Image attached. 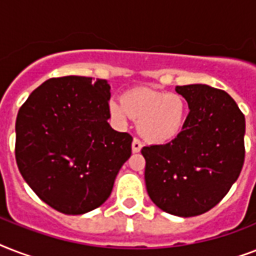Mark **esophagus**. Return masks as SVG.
<instances>
[{"instance_id": "1", "label": "esophagus", "mask_w": 256, "mask_h": 256, "mask_svg": "<svg viewBox=\"0 0 256 256\" xmlns=\"http://www.w3.org/2000/svg\"><path fill=\"white\" fill-rule=\"evenodd\" d=\"M140 148H142V144H140V140H138V138H134V140H132V152H140Z\"/></svg>"}]
</instances>
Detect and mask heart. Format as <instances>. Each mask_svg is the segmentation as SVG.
Masks as SVG:
<instances>
[{"label": "heart", "mask_w": 256, "mask_h": 256, "mask_svg": "<svg viewBox=\"0 0 256 256\" xmlns=\"http://www.w3.org/2000/svg\"><path fill=\"white\" fill-rule=\"evenodd\" d=\"M108 112L120 126L128 118L138 120V132L154 144H168L180 134L187 116L184 98L174 92L136 88L128 90L120 100L108 104Z\"/></svg>", "instance_id": "1"}]
</instances>
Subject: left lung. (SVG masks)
<instances>
[{"instance_id":"8db88e82","label":"left lung","mask_w":256,"mask_h":256,"mask_svg":"<svg viewBox=\"0 0 256 256\" xmlns=\"http://www.w3.org/2000/svg\"><path fill=\"white\" fill-rule=\"evenodd\" d=\"M190 112L182 132L166 144L144 146L148 194L160 210L195 216L216 206L244 162L246 120L226 92L207 85L176 86Z\"/></svg>"}]
</instances>
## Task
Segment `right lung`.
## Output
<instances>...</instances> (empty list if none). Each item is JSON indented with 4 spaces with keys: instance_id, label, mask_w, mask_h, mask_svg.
<instances>
[{
    "instance_id": "1",
    "label": "right lung",
    "mask_w": 256,
    "mask_h": 256,
    "mask_svg": "<svg viewBox=\"0 0 256 256\" xmlns=\"http://www.w3.org/2000/svg\"><path fill=\"white\" fill-rule=\"evenodd\" d=\"M108 100L106 80L69 76L44 82L18 112V170L62 214H85L104 203L132 156V136L108 124Z\"/></svg>"
}]
</instances>
